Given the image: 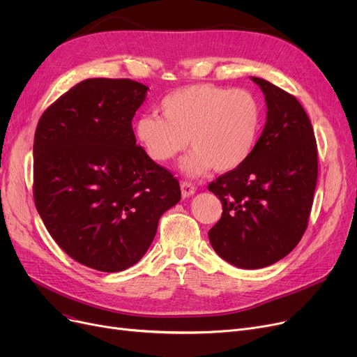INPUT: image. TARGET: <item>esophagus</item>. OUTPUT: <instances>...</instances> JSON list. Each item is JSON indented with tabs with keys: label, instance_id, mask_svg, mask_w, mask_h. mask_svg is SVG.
Here are the masks:
<instances>
[{
	"label": "esophagus",
	"instance_id": "obj_1",
	"mask_svg": "<svg viewBox=\"0 0 357 357\" xmlns=\"http://www.w3.org/2000/svg\"><path fill=\"white\" fill-rule=\"evenodd\" d=\"M195 186L191 183V182H181V192H182V197L183 198H190L195 194Z\"/></svg>",
	"mask_w": 357,
	"mask_h": 357
}]
</instances>
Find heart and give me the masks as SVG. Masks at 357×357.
<instances>
[{
  "mask_svg": "<svg viewBox=\"0 0 357 357\" xmlns=\"http://www.w3.org/2000/svg\"><path fill=\"white\" fill-rule=\"evenodd\" d=\"M162 117L143 114L135 124V137L147 158L166 163L190 143L191 155L181 171L199 176L210 169L230 172L252 155L261 109L253 93L213 84L179 88L160 102ZM189 140L186 141L185 139Z\"/></svg>",
  "mask_w": 357,
  "mask_h": 357,
  "instance_id": "obj_1",
  "label": "heart"
}]
</instances>
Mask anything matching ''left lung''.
<instances>
[{
    "label": "left lung",
    "mask_w": 357,
    "mask_h": 357,
    "mask_svg": "<svg viewBox=\"0 0 357 357\" xmlns=\"http://www.w3.org/2000/svg\"><path fill=\"white\" fill-rule=\"evenodd\" d=\"M266 123L249 159L211 182L222 204L208 231L215 253L233 266L260 269L285 257L301 240L318 175L314 130L291 93L257 78Z\"/></svg>",
    "instance_id": "1"
}]
</instances>
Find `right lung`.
Returning <instances> with one entry per match:
<instances>
[{"label": "right lung", "mask_w": 357, "mask_h": 357, "mask_svg": "<svg viewBox=\"0 0 357 357\" xmlns=\"http://www.w3.org/2000/svg\"><path fill=\"white\" fill-rule=\"evenodd\" d=\"M149 88L91 78L52 104L34 135V204L61 249L101 272L136 265L179 182L147 158L131 127Z\"/></svg>", "instance_id": "right-lung-1"}]
</instances>
